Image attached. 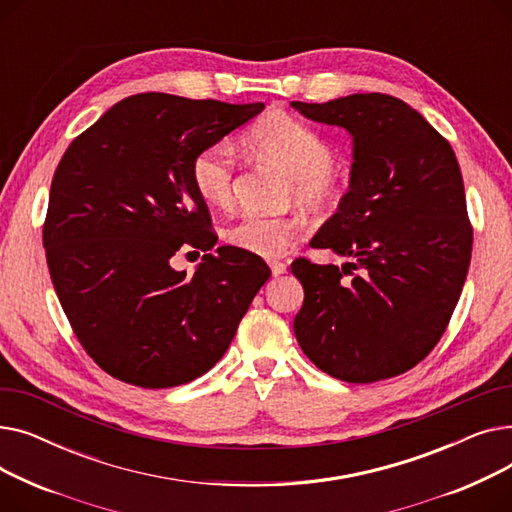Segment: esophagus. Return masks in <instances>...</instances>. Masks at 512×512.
Segmentation results:
<instances>
[{
    "instance_id": "esophagus-1",
    "label": "esophagus",
    "mask_w": 512,
    "mask_h": 512,
    "mask_svg": "<svg viewBox=\"0 0 512 512\" xmlns=\"http://www.w3.org/2000/svg\"><path fill=\"white\" fill-rule=\"evenodd\" d=\"M270 267H272V274H274V276H282V274H286V270H288V265H286L284 261H272Z\"/></svg>"
}]
</instances>
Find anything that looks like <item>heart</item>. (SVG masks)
Returning <instances> with one entry per match:
<instances>
[{
	"label": "heart",
	"mask_w": 512,
	"mask_h": 512,
	"mask_svg": "<svg viewBox=\"0 0 512 512\" xmlns=\"http://www.w3.org/2000/svg\"><path fill=\"white\" fill-rule=\"evenodd\" d=\"M253 149L292 178L290 197L313 213L338 207L344 188L334 174L336 151L301 120L276 114L251 130ZM197 193L211 205H228L234 191V149L220 141L201 149L191 166ZM297 218L247 213L224 232L228 245L259 257H276L301 236Z\"/></svg>",
	"instance_id": "1"
}]
</instances>
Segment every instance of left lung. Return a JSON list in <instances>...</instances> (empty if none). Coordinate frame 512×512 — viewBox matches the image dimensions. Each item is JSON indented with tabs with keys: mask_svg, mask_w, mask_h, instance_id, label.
<instances>
[{
	"mask_svg": "<svg viewBox=\"0 0 512 512\" xmlns=\"http://www.w3.org/2000/svg\"><path fill=\"white\" fill-rule=\"evenodd\" d=\"M290 105L353 137L348 191L309 242L348 261H292L305 288L294 334L336 380L394 378L438 344L467 278L473 228L459 161L432 124L392 95Z\"/></svg>",
	"mask_w": 512,
	"mask_h": 512,
	"instance_id": "left-lung-1",
	"label": "left lung"
}]
</instances>
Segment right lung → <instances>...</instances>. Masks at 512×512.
Masks as SVG:
<instances>
[{
    "label": "right lung",
    "mask_w": 512,
    "mask_h": 512,
    "mask_svg": "<svg viewBox=\"0 0 512 512\" xmlns=\"http://www.w3.org/2000/svg\"><path fill=\"white\" fill-rule=\"evenodd\" d=\"M139 93L76 137L51 180L43 247L53 288L89 357L141 388L193 382L218 363L259 288V255L218 247L193 276L180 249L218 236L191 176L195 155L263 112Z\"/></svg>",
    "instance_id": "right-lung-1"
}]
</instances>
